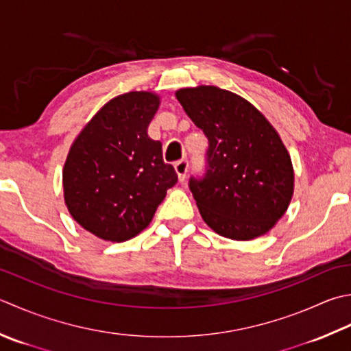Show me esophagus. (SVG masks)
<instances>
[{"label": "esophagus", "instance_id": "obj_1", "mask_svg": "<svg viewBox=\"0 0 351 351\" xmlns=\"http://www.w3.org/2000/svg\"><path fill=\"white\" fill-rule=\"evenodd\" d=\"M175 171L178 175V180H180L181 182L185 180V176H187V171H189V162L182 160V161H178L175 164Z\"/></svg>", "mask_w": 351, "mask_h": 351}]
</instances>
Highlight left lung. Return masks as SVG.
I'll use <instances>...</instances> for the list:
<instances>
[{"label":"left lung","mask_w":351,"mask_h":351,"mask_svg":"<svg viewBox=\"0 0 351 351\" xmlns=\"http://www.w3.org/2000/svg\"><path fill=\"white\" fill-rule=\"evenodd\" d=\"M210 141L204 180H190L199 213L231 240L269 232L293 196V166L278 132L246 99L215 85L175 93Z\"/></svg>","instance_id":"1"}]
</instances>
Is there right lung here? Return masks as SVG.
Masks as SVG:
<instances>
[{"label": "right lung", "instance_id": "1", "mask_svg": "<svg viewBox=\"0 0 351 351\" xmlns=\"http://www.w3.org/2000/svg\"><path fill=\"white\" fill-rule=\"evenodd\" d=\"M161 105L154 91H130L105 103L75 136L62 169L64 201L82 228L125 242L152 222L178 181L161 143L147 128Z\"/></svg>", "mask_w": 351, "mask_h": 351}]
</instances>
